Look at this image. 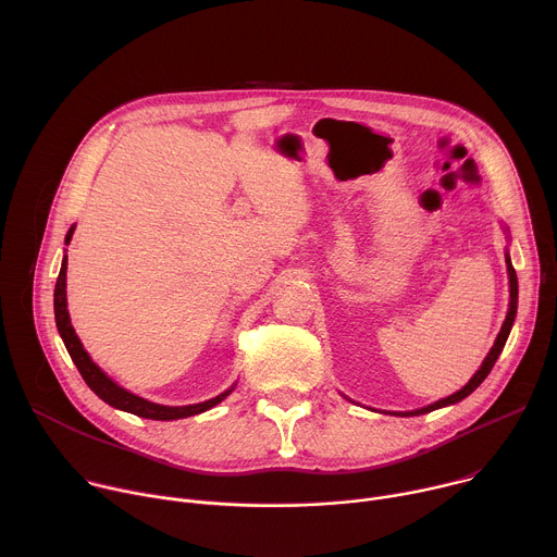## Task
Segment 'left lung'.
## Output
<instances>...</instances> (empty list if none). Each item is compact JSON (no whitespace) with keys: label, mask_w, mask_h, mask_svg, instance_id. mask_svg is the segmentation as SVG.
<instances>
[{"label":"left lung","mask_w":557,"mask_h":557,"mask_svg":"<svg viewBox=\"0 0 557 557\" xmlns=\"http://www.w3.org/2000/svg\"><path fill=\"white\" fill-rule=\"evenodd\" d=\"M505 262H507V273H509V297H511V299H509V310H507V317H505V324H503V329H500V333H498V337H496V342H494L490 355L485 357L483 366L479 368V372H475V374L467 381V385H462L458 392L449 394L447 399H441V401H436V404H432V406H428V408H421V410L394 412V414H399V417H419V414H428V412H432V410L445 408V406H454V404L462 401L465 396H469L475 387H479V385L487 379V374L492 372L496 359L500 357V352H503V348H505V344H507V337H509L511 326H513V320H516V310H518V277H516V271H513V264H511L509 253H505Z\"/></svg>","instance_id":"8db88e82"}]
</instances>
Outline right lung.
I'll return each instance as SVG.
<instances>
[{"mask_svg":"<svg viewBox=\"0 0 557 557\" xmlns=\"http://www.w3.org/2000/svg\"><path fill=\"white\" fill-rule=\"evenodd\" d=\"M72 233H74V226H70V231L65 235V245H70ZM65 271H67V256H63L61 271H59L57 286H54V320H57V329H59V335H61V339H63V344H65L74 366L78 368V372H82L84 381L90 385V389L99 396V399H103L108 406H112L116 410H123V412H129V414H136V417H143V419H151V421H176V419H185V417H194V414L211 410L213 406H218L222 399H226V396L233 392V387H228L222 394L213 396V399H209V401L194 404V406L172 408V406H161V404H151L147 399H140V396H136V394L127 392L125 387H121L119 383H114L90 359V355L84 350L82 339L76 337V333H74V329L70 324L67 299H65Z\"/></svg>","mask_w":557,"mask_h":557,"instance_id":"add662e5","label":"right lung"}]
</instances>
